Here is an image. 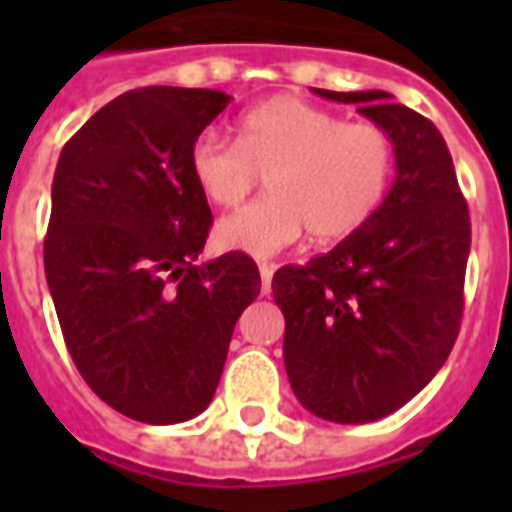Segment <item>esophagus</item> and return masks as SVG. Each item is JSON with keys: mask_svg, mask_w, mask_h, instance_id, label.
<instances>
[{"mask_svg": "<svg viewBox=\"0 0 512 512\" xmlns=\"http://www.w3.org/2000/svg\"><path fill=\"white\" fill-rule=\"evenodd\" d=\"M271 277H274V266L271 263H260V290L263 293L271 290Z\"/></svg>", "mask_w": 512, "mask_h": 512, "instance_id": "34e87169", "label": "esophagus"}]
</instances>
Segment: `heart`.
Instances as JSON below:
<instances>
[{
  "label": "heart",
  "instance_id": "b5f03b06",
  "mask_svg": "<svg viewBox=\"0 0 512 512\" xmlns=\"http://www.w3.org/2000/svg\"><path fill=\"white\" fill-rule=\"evenodd\" d=\"M200 194L233 208L268 178L266 197L227 213L216 224L224 249L271 257L310 230L332 244L362 230L384 202L395 172V145L373 123H345L329 109L279 95L235 123V142L202 131L189 150Z\"/></svg>",
  "mask_w": 512,
  "mask_h": 512
}]
</instances>
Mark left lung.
<instances>
[{
    "instance_id": "8db88e82",
    "label": "left lung",
    "mask_w": 512,
    "mask_h": 512,
    "mask_svg": "<svg viewBox=\"0 0 512 512\" xmlns=\"http://www.w3.org/2000/svg\"><path fill=\"white\" fill-rule=\"evenodd\" d=\"M312 93L354 104L395 145V180L373 219L271 282L299 403L329 422L362 425L406 406L447 362L472 224L447 142L428 117L384 90Z\"/></svg>"
}]
</instances>
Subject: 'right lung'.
I'll return each mask as SVG.
<instances>
[{
  "label": "right lung",
  "mask_w": 512,
  "mask_h": 512,
  "mask_svg": "<svg viewBox=\"0 0 512 512\" xmlns=\"http://www.w3.org/2000/svg\"><path fill=\"white\" fill-rule=\"evenodd\" d=\"M227 104L186 87L117 95L68 139L51 183L43 263L65 345L95 395L147 425L208 408L260 293L244 252L197 266L211 208L189 150Z\"/></svg>",
  "instance_id": "1"
}]
</instances>
